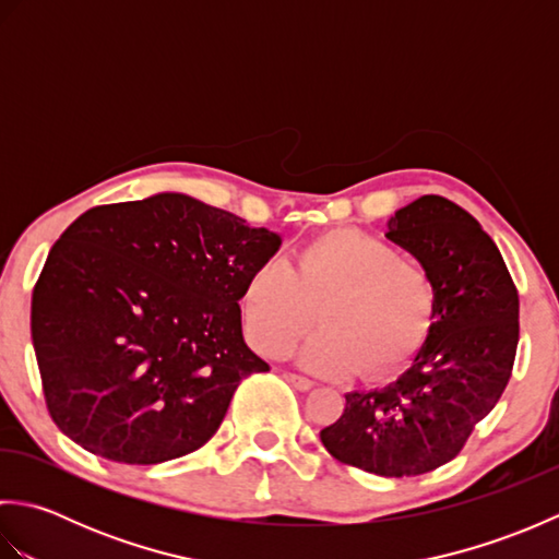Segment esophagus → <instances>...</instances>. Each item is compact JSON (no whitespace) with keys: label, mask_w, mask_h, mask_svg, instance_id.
Returning a JSON list of instances; mask_svg holds the SVG:
<instances>
[{"label":"esophagus","mask_w":559,"mask_h":559,"mask_svg":"<svg viewBox=\"0 0 559 559\" xmlns=\"http://www.w3.org/2000/svg\"><path fill=\"white\" fill-rule=\"evenodd\" d=\"M286 379H288V382H290L295 389H300V391H310V389L314 386L312 379L300 377V374H293V372H288V374H286Z\"/></svg>","instance_id":"esophagus-1"}]
</instances>
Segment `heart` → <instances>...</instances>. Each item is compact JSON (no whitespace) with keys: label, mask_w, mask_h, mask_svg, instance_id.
<instances>
[{"label":"heart","mask_w":559,"mask_h":559,"mask_svg":"<svg viewBox=\"0 0 559 559\" xmlns=\"http://www.w3.org/2000/svg\"><path fill=\"white\" fill-rule=\"evenodd\" d=\"M430 271L391 240L360 228H334L302 242L290 266L264 261L240 290V319L252 348L281 358L317 310L324 326L305 341L300 362L326 377L360 370L386 379L406 367L437 319Z\"/></svg>","instance_id":"1"}]
</instances>
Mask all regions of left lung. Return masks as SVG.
I'll use <instances>...</instances> for the list:
<instances>
[{
    "label": "left lung",
    "mask_w": 559,
    "mask_h": 559,
    "mask_svg": "<svg viewBox=\"0 0 559 559\" xmlns=\"http://www.w3.org/2000/svg\"><path fill=\"white\" fill-rule=\"evenodd\" d=\"M386 237L435 278V326L396 384L350 391L341 418L319 437L341 463L408 478L459 456L504 394L519 346V293L492 237L444 197L425 194L396 211Z\"/></svg>",
    "instance_id": "1"
}]
</instances>
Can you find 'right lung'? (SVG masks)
Returning a JSON list of instances; mask_svg holds the SVG:
<instances>
[{
	"label": "right lung",
	"instance_id": "obj_1",
	"mask_svg": "<svg viewBox=\"0 0 559 559\" xmlns=\"http://www.w3.org/2000/svg\"><path fill=\"white\" fill-rule=\"evenodd\" d=\"M281 237L185 194L88 209L33 288L45 406L91 454L151 466L204 447L242 379L240 290Z\"/></svg>",
	"mask_w": 559,
	"mask_h": 559
}]
</instances>
